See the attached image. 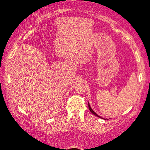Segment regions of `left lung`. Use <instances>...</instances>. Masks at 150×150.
I'll list each match as a JSON object with an SVG mask.
<instances>
[{"label":"left lung","instance_id":"1","mask_svg":"<svg viewBox=\"0 0 150 150\" xmlns=\"http://www.w3.org/2000/svg\"><path fill=\"white\" fill-rule=\"evenodd\" d=\"M88 107H89V110H90V111H91V112L92 113H93V115H95V116H97V117H99V118H101V119H104V120H106V119H104V118H103V117H100L99 115H98L96 113H95V111L93 110H92V108H91V106H90V103H89V102H88Z\"/></svg>","mask_w":150,"mask_h":150}]
</instances>
